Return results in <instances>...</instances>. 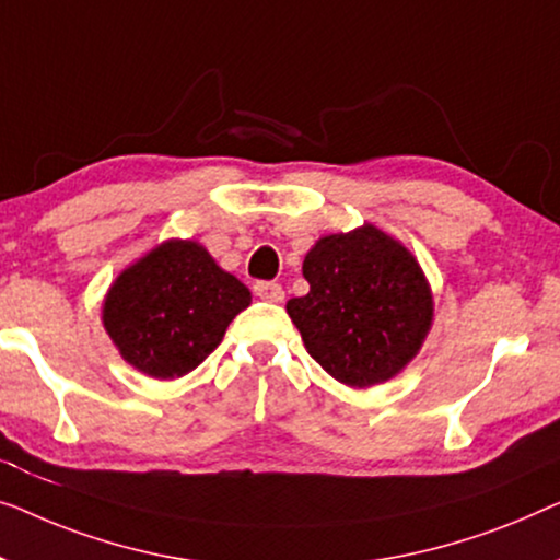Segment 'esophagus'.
I'll return each instance as SVG.
<instances>
[{
	"label": "esophagus",
	"mask_w": 560,
	"mask_h": 560,
	"mask_svg": "<svg viewBox=\"0 0 560 560\" xmlns=\"http://www.w3.org/2000/svg\"><path fill=\"white\" fill-rule=\"evenodd\" d=\"M254 291L256 296L266 299V302H283V289L277 281H256Z\"/></svg>",
	"instance_id": "34e87169"
}]
</instances>
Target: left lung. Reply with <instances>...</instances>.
I'll return each mask as SVG.
<instances>
[{
    "label": "left lung",
    "instance_id": "obj_1",
    "mask_svg": "<svg viewBox=\"0 0 560 560\" xmlns=\"http://www.w3.org/2000/svg\"><path fill=\"white\" fill-rule=\"evenodd\" d=\"M310 294L287 302L304 348L352 388L390 381L416 358L434 319V296L404 243L365 223L332 233L304 256Z\"/></svg>",
    "mask_w": 560,
    "mask_h": 560
}]
</instances>
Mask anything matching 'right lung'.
<instances>
[{
	"mask_svg": "<svg viewBox=\"0 0 560 560\" xmlns=\"http://www.w3.org/2000/svg\"><path fill=\"white\" fill-rule=\"evenodd\" d=\"M250 291L195 241H164L119 273L104 299V327L121 358L172 381L218 348Z\"/></svg>",
	"mask_w": 560,
	"mask_h": 560,
	"instance_id": "1",
	"label": "right lung"
}]
</instances>
